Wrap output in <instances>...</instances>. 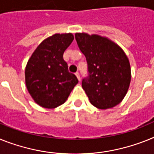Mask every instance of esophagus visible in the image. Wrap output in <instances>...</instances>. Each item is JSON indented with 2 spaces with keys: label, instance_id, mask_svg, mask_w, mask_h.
<instances>
[{
  "label": "esophagus",
  "instance_id": "34e87169",
  "mask_svg": "<svg viewBox=\"0 0 154 154\" xmlns=\"http://www.w3.org/2000/svg\"><path fill=\"white\" fill-rule=\"evenodd\" d=\"M75 75H76V76H77V79L79 80V81H81V77H80V73H78V72H77V73H75Z\"/></svg>",
  "mask_w": 154,
  "mask_h": 154
}]
</instances>
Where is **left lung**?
<instances>
[{"instance_id":"obj_1","label":"left lung","mask_w":154,"mask_h":154,"mask_svg":"<svg viewBox=\"0 0 154 154\" xmlns=\"http://www.w3.org/2000/svg\"><path fill=\"white\" fill-rule=\"evenodd\" d=\"M75 39L86 57L88 77L82 88L96 108L109 109L121 103L131 82V66L118 45L98 34L77 33Z\"/></svg>"}]
</instances>
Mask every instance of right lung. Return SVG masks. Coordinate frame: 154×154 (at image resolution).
I'll list each match as a JSON object with an SVG mask.
<instances>
[{
    "mask_svg": "<svg viewBox=\"0 0 154 154\" xmlns=\"http://www.w3.org/2000/svg\"><path fill=\"white\" fill-rule=\"evenodd\" d=\"M74 37L71 33H55L44 40L27 62V90L37 104L54 109L66 101L78 80L68 70L63 53Z\"/></svg>",
    "mask_w": 154,
    "mask_h": 154,
    "instance_id": "right-lung-1",
    "label": "right lung"
}]
</instances>
